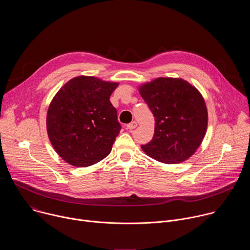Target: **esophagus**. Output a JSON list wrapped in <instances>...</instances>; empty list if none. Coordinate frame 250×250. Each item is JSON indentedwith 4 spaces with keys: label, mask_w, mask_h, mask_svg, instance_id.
Returning a JSON list of instances; mask_svg holds the SVG:
<instances>
[{
    "label": "esophagus",
    "mask_w": 250,
    "mask_h": 250,
    "mask_svg": "<svg viewBox=\"0 0 250 250\" xmlns=\"http://www.w3.org/2000/svg\"><path fill=\"white\" fill-rule=\"evenodd\" d=\"M136 126H137V123H136V122H131L130 124H128V125H126V128L129 129V130H131V129H134Z\"/></svg>",
    "instance_id": "34e87169"
}]
</instances>
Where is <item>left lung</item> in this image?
Instances as JSON below:
<instances>
[{"instance_id": "left-lung-1", "label": "left lung", "mask_w": 250, "mask_h": 250, "mask_svg": "<svg viewBox=\"0 0 250 250\" xmlns=\"http://www.w3.org/2000/svg\"><path fill=\"white\" fill-rule=\"evenodd\" d=\"M155 118L154 135L141 146L151 158L166 164L191 157L204 139L208 111L200 92L183 79L157 78L139 87Z\"/></svg>"}]
</instances>
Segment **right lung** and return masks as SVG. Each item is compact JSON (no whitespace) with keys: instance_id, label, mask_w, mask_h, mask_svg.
Returning <instances> with one entry per match:
<instances>
[{"instance_id":"obj_1","label":"right lung","mask_w":250,"mask_h":250,"mask_svg":"<svg viewBox=\"0 0 250 250\" xmlns=\"http://www.w3.org/2000/svg\"><path fill=\"white\" fill-rule=\"evenodd\" d=\"M118 83L79 76L51 101L46 118L50 142L67 163L91 166L108 156L122 128L110 102Z\"/></svg>"}]
</instances>
